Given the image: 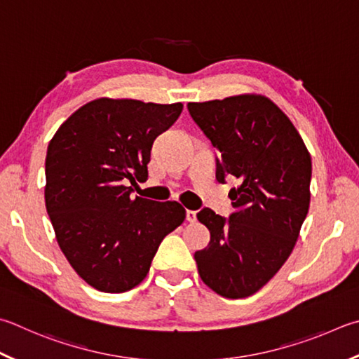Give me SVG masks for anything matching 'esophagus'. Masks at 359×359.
I'll use <instances>...</instances> for the list:
<instances>
[{
  "mask_svg": "<svg viewBox=\"0 0 359 359\" xmlns=\"http://www.w3.org/2000/svg\"><path fill=\"white\" fill-rule=\"evenodd\" d=\"M187 221H188V223H194V221H196V212L187 210Z\"/></svg>",
  "mask_w": 359,
  "mask_h": 359,
  "instance_id": "esophagus-1",
  "label": "esophagus"
}]
</instances>
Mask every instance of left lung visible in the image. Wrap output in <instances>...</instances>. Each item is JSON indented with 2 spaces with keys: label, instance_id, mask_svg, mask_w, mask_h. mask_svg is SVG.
<instances>
[{
  "label": "left lung",
  "instance_id": "8db88e82",
  "mask_svg": "<svg viewBox=\"0 0 359 359\" xmlns=\"http://www.w3.org/2000/svg\"><path fill=\"white\" fill-rule=\"evenodd\" d=\"M188 111L218 149L217 179L233 175L229 218L202 208L210 243L194 252L202 281L224 298H245L289 259L311 201V155L290 119L269 97L242 94L188 103Z\"/></svg>",
  "mask_w": 359,
  "mask_h": 359
}]
</instances>
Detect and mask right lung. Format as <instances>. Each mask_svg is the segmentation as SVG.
<instances>
[{
	"mask_svg": "<svg viewBox=\"0 0 359 359\" xmlns=\"http://www.w3.org/2000/svg\"><path fill=\"white\" fill-rule=\"evenodd\" d=\"M184 105L102 97L57 128L45 158V207L57 245L78 276L107 293L147 276L161 240L185 219L179 202L133 196L147 179L157 136Z\"/></svg>",
	"mask_w": 359,
	"mask_h": 359,
	"instance_id": "add662e5",
	"label": "right lung"
}]
</instances>
